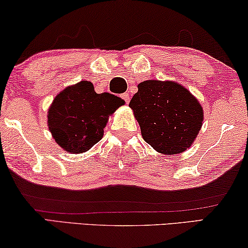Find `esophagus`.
<instances>
[{
	"mask_svg": "<svg viewBox=\"0 0 248 248\" xmlns=\"http://www.w3.org/2000/svg\"><path fill=\"white\" fill-rule=\"evenodd\" d=\"M121 99L123 100H124V102L125 103H129V101H130V96H129V94L128 93H124V94H121Z\"/></svg>",
	"mask_w": 248,
	"mask_h": 248,
	"instance_id": "1",
	"label": "esophagus"
}]
</instances>
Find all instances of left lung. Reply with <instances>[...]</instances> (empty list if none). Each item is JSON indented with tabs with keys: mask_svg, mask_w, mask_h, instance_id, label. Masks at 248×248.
<instances>
[{
	"mask_svg": "<svg viewBox=\"0 0 248 248\" xmlns=\"http://www.w3.org/2000/svg\"><path fill=\"white\" fill-rule=\"evenodd\" d=\"M129 107L144 140L164 155H177L190 148L204 119L199 100L174 81L139 83Z\"/></svg>",
	"mask_w": 248,
	"mask_h": 248,
	"instance_id": "1",
	"label": "left lung"
}]
</instances>
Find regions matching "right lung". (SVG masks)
Returning <instances> with one entry per match:
<instances>
[{
	"label": "right lung",
	"mask_w": 248,
	"mask_h": 248,
	"mask_svg": "<svg viewBox=\"0 0 248 248\" xmlns=\"http://www.w3.org/2000/svg\"><path fill=\"white\" fill-rule=\"evenodd\" d=\"M124 104L119 96L97 94L92 83L81 81L55 96L47 112L48 129L64 151L82 154L102 139L109 117Z\"/></svg>",
	"instance_id": "right-lung-1"
}]
</instances>
